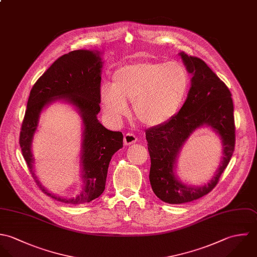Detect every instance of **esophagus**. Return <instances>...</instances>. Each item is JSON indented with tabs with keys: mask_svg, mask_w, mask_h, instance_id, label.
<instances>
[{
	"mask_svg": "<svg viewBox=\"0 0 257 257\" xmlns=\"http://www.w3.org/2000/svg\"><path fill=\"white\" fill-rule=\"evenodd\" d=\"M137 142V137L132 134V133H127L125 136H124V145L126 146H129V145H132V144H135Z\"/></svg>",
	"mask_w": 257,
	"mask_h": 257,
	"instance_id": "34e87169",
	"label": "esophagus"
}]
</instances>
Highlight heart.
Here are the masks:
<instances>
[{"mask_svg":"<svg viewBox=\"0 0 257 257\" xmlns=\"http://www.w3.org/2000/svg\"><path fill=\"white\" fill-rule=\"evenodd\" d=\"M190 87V76L178 62L140 61L124 65L113 74V84L99 89L103 112L113 123L129 113L133 103L136 119L157 127L170 121L179 111Z\"/></svg>","mask_w":257,"mask_h":257,"instance_id":"obj_1","label":"heart"}]
</instances>
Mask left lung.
Segmentation results:
<instances>
[{
  "label": "left lung",
  "instance_id": "left-lung-1",
  "mask_svg": "<svg viewBox=\"0 0 257 257\" xmlns=\"http://www.w3.org/2000/svg\"><path fill=\"white\" fill-rule=\"evenodd\" d=\"M179 55L188 72L193 75L188 97L170 121L146 130L152 190L161 201L175 205L193 202L208 194L228 165L235 144L233 103L229 89L204 60L184 52ZM202 126H209L220 136L223 158L207 184L186 185L175 174L177 157L189 136Z\"/></svg>",
  "mask_w": 257,
  "mask_h": 257
}]
</instances>
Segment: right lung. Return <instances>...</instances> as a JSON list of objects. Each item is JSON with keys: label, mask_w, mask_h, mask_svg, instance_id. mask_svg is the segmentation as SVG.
Masks as SVG:
<instances>
[{"label": "right lung", "mask_w": 257, "mask_h": 257, "mask_svg": "<svg viewBox=\"0 0 257 257\" xmlns=\"http://www.w3.org/2000/svg\"><path fill=\"white\" fill-rule=\"evenodd\" d=\"M102 66L101 53L98 51L78 50L63 54L38 79L28 100L20 135L22 153L41 190L64 204L81 205L97 199L105 189L110 160L123 147L122 133L106 129L97 119ZM55 101L73 105L81 115L84 126L81 151L83 189L69 198L49 192L33 170L31 145L39 117L42 110Z\"/></svg>", "instance_id": "1"}]
</instances>
